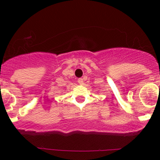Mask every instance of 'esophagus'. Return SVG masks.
Listing matches in <instances>:
<instances>
[{
  "label": "esophagus",
  "instance_id": "1",
  "mask_svg": "<svg viewBox=\"0 0 160 160\" xmlns=\"http://www.w3.org/2000/svg\"><path fill=\"white\" fill-rule=\"evenodd\" d=\"M83 81H84V80H83V78H79L78 80H77V82H78L79 84H80V85L83 84Z\"/></svg>",
  "mask_w": 160,
  "mask_h": 160
}]
</instances>
